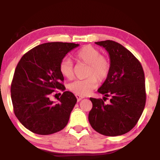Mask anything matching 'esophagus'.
<instances>
[{"mask_svg":"<svg viewBox=\"0 0 160 160\" xmlns=\"http://www.w3.org/2000/svg\"><path fill=\"white\" fill-rule=\"evenodd\" d=\"M76 98L78 99V101H80L82 99L85 98L84 96H81V95H79V94H76Z\"/></svg>","mask_w":160,"mask_h":160,"instance_id":"obj_1","label":"esophagus"}]
</instances>
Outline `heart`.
Segmentation results:
<instances>
[{"label":"heart","mask_w":160,"mask_h":160,"mask_svg":"<svg viewBox=\"0 0 160 160\" xmlns=\"http://www.w3.org/2000/svg\"><path fill=\"white\" fill-rule=\"evenodd\" d=\"M74 60L78 63L87 66L84 80H75L69 85V89L76 94H89L98 86V80L103 81L108 78L111 69L110 61L106 57L101 55L100 52L94 46L87 45L80 48L74 54ZM59 72L66 79L74 77V66L72 60L63 58L59 64Z\"/></svg>","instance_id":"obj_1"}]
</instances>
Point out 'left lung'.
Here are the masks:
<instances>
[{
  "label": "left lung",
  "instance_id": "obj_1",
  "mask_svg": "<svg viewBox=\"0 0 160 160\" xmlns=\"http://www.w3.org/2000/svg\"><path fill=\"white\" fill-rule=\"evenodd\" d=\"M95 43L108 52L111 63L108 78L98 92L112 98L109 104L102 99L90 98L93 106L88 121L101 134L120 136L134 128L144 110V72L139 60L121 44L109 40Z\"/></svg>",
  "mask_w": 160,
  "mask_h": 160
}]
</instances>
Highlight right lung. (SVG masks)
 Listing matches in <instances>:
<instances>
[{"mask_svg": "<svg viewBox=\"0 0 160 160\" xmlns=\"http://www.w3.org/2000/svg\"><path fill=\"white\" fill-rule=\"evenodd\" d=\"M78 46L61 42L40 44L26 52L18 63L11 85L14 112L32 132L52 134L67 125L77 98L73 93L65 92L59 64ZM56 90L64 93L59 102L54 104L49 97Z\"/></svg>", "mask_w": 160, "mask_h": 160, "instance_id": "obj_1", "label": "right lung"}]
</instances>
